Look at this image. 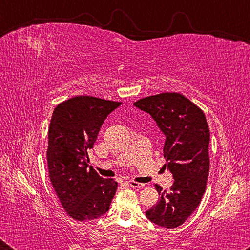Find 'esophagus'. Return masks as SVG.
Instances as JSON below:
<instances>
[{
    "label": "esophagus",
    "instance_id": "1",
    "mask_svg": "<svg viewBox=\"0 0 250 250\" xmlns=\"http://www.w3.org/2000/svg\"><path fill=\"white\" fill-rule=\"evenodd\" d=\"M128 184L131 186V188H145V184L138 183V182H134V181H129Z\"/></svg>",
    "mask_w": 250,
    "mask_h": 250
}]
</instances>
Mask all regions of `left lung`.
<instances>
[{"instance_id":"obj_1","label":"left lung","mask_w":250,"mask_h":250,"mask_svg":"<svg viewBox=\"0 0 250 250\" xmlns=\"http://www.w3.org/2000/svg\"><path fill=\"white\" fill-rule=\"evenodd\" d=\"M133 105L149 113L166 135L164 167L174 179L168 192L155 184L160 200L146 215L161 227L175 228L191 216L205 193L209 172V129L205 115L177 92L146 97Z\"/></svg>"}]
</instances>
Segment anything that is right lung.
Segmentation results:
<instances>
[{
    "label": "right lung",
    "instance_id": "obj_1",
    "mask_svg": "<svg viewBox=\"0 0 250 250\" xmlns=\"http://www.w3.org/2000/svg\"><path fill=\"white\" fill-rule=\"evenodd\" d=\"M121 103L78 96L55 108L48 130L49 179L62 207L76 221H91L109 210L118 183L103 179L89 167L105 118Z\"/></svg>",
    "mask_w": 250,
    "mask_h": 250
}]
</instances>
